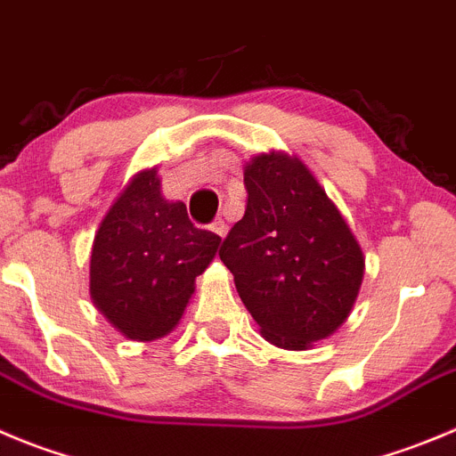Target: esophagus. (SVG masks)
<instances>
[{"mask_svg": "<svg viewBox=\"0 0 456 456\" xmlns=\"http://www.w3.org/2000/svg\"><path fill=\"white\" fill-rule=\"evenodd\" d=\"M210 228H212V232H216V235L221 237V240H224L225 232H228V225H225V221H224V219H216L215 224L210 225Z\"/></svg>", "mask_w": 456, "mask_h": 456, "instance_id": "esophagus-1", "label": "esophagus"}]
</instances>
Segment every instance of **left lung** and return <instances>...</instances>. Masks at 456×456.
I'll return each mask as SVG.
<instances>
[{
    "mask_svg": "<svg viewBox=\"0 0 456 456\" xmlns=\"http://www.w3.org/2000/svg\"><path fill=\"white\" fill-rule=\"evenodd\" d=\"M246 212L219 250L259 333L281 349L329 338L355 305L365 255L314 172L286 151L246 163Z\"/></svg>",
    "mask_w": 456,
    "mask_h": 456,
    "instance_id": "left-lung-1",
    "label": "left lung"
}]
</instances>
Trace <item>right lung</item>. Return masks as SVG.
<instances>
[{"label":"right lung","mask_w":456,"mask_h":456,"mask_svg":"<svg viewBox=\"0 0 456 456\" xmlns=\"http://www.w3.org/2000/svg\"><path fill=\"white\" fill-rule=\"evenodd\" d=\"M219 244V235L188 219L183 201L163 197L156 167L141 170L120 190L95 231L91 300L129 340L167 336Z\"/></svg>","instance_id":"1"}]
</instances>
